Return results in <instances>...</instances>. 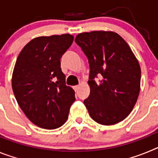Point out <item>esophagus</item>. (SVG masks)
I'll use <instances>...</instances> for the list:
<instances>
[{"label": "esophagus", "mask_w": 158, "mask_h": 158, "mask_svg": "<svg viewBox=\"0 0 158 158\" xmlns=\"http://www.w3.org/2000/svg\"><path fill=\"white\" fill-rule=\"evenodd\" d=\"M79 88H80V86H79V85H76V86H74V87H73V89H74V90H75V92H77L78 90V89H79Z\"/></svg>", "instance_id": "esophagus-1"}]
</instances>
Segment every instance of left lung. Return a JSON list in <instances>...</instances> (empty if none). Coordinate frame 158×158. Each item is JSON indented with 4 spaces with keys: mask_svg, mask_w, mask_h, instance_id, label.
<instances>
[{
    "mask_svg": "<svg viewBox=\"0 0 158 158\" xmlns=\"http://www.w3.org/2000/svg\"><path fill=\"white\" fill-rule=\"evenodd\" d=\"M75 42L89 60L90 94L84 104L93 120L113 125L129 115L140 92L141 68L127 42L115 32L80 33ZM100 76L99 82L94 78Z\"/></svg>",
    "mask_w": 158,
    "mask_h": 158,
    "instance_id": "obj_1",
    "label": "left lung"
}]
</instances>
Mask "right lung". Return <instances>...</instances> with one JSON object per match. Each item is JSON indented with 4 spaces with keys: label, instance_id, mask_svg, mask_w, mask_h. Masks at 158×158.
<instances>
[{
    "label": "right lung",
    "instance_id": "1",
    "mask_svg": "<svg viewBox=\"0 0 158 158\" xmlns=\"http://www.w3.org/2000/svg\"><path fill=\"white\" fill-rule=\"evenodd\" d=\"M73 41L69 34L35 38L16 59L12 78L16 101L29 120L43 129L62 126L76 100L60 61Z\"/></svg>",
    "mask_w": 158,
    "mask_h": 158
}]
</instances>
